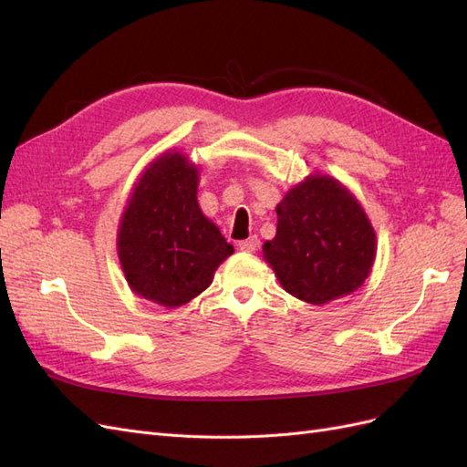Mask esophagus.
<instances>
[{"mask_svg":"<svg viewBox=\"0 0 467 467\" xmlns=\"http://www.w3.org/2000/svg\"><path fill=\"white\" fill-rule=\"evenodd\" d=\"M259 247V237L257 235H251L247 239H244V242H239V249L245 251V253H253Z\"/></svg>","mask_w":467,"mask_h":467,"instance_id":"34e87169","label":"esophagus"}]
</instances>
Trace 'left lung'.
<instances>
[{"label": "left lung", "instance_id": "left-lung-1", "mask_svg": "<svg viewBox=\"0 0 467 467\" xmlns=\"http://www.w3.org/2000/svg\"><path fill=\"white\" fill-rule=\"evenodd\" d=\"M276 235L263 257L288 294L321 306L358 290L376 257V232L341 182L309 175L276 206Z\"/></svg>", "mask_w": 467, "mask_h": 467}]
</instances>
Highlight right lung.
Segmentation results:
<instances>
[{"label": "right lung", "instance_id": "obj_1", "mask_svg": "<svg viewBox=\"0 0 467 467\" xmlns=\"http://www.w3.org/2000/svg\"><path fill=\"white\" fill-rule=\"evenodd\" d=\"M196 191L199 169L181 151L161 153L134 185L117 247L126 282L140 298L165 307L187 304L234 253L202 214Z\"/></svg>", "mask_w": 467, "mask_h": 467}]
</instances>
